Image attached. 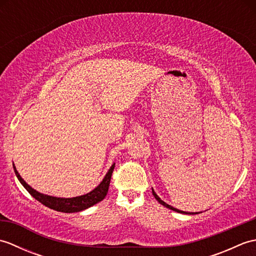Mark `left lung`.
I'll return each mask as SVG.
<instances>
[{"mask_svg":"<svg viewBox=\"0 0 256 256\" xmlns=\"http://www.w3.org/2000/svg\"><path fill=\"white\" fill-rule=\"evenodd\" d=\"M152 192H153V196H154V197H155V199H156L157 201H158V202H160V204H162V206H166V208L170 209V210H172V211L179 212V214H190V212H189V214H188V212H186V211H182V210H179V209H176V208H174V206H170V204H167L166 202H164V201H162V199L158 197V196L156 194V192H154V189H153V188H152ZM196 214H198V212H196Z\"/></svg>","mask_w":256,"mask_h":256,"instance_id":"8db88e82","label":"left lung"}]
</instances>
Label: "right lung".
<instances>
[{"instance_id": "1", "label": "right lung", "mask_w": 256, "mask_h": 256, "mask_svg": "<svg viewBox=\"0 0 256 256\" xmlns=\"http://www.w3.org/2000/svg\"><path fill=\"white\" fill-rule=\"evenodd\" d=\"M114 166H116V164H113L110 167V170H108V172H106V175L104 176V178H103V180L99 184V186L96 187L92 192L82 196H78V197H74V198H58V197H52V196L40 194L36 192L35 189H32L30 184H26L24 179L20 177L18 172L16 170V167L13 164L16 177H18L20 182L23 184L24 188L32 196V197H34L37 201H40V204L48 206V208L56 211L66 212V214L79 212L84 209H88L90 206H94L96 204L100 202V201L104 199L108 194V186H110V180H111Z\"/></svg>"}]
</instances>
